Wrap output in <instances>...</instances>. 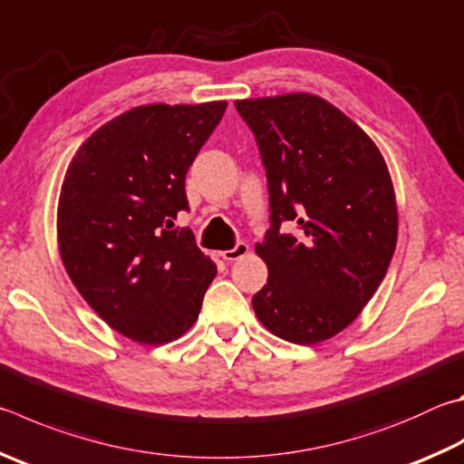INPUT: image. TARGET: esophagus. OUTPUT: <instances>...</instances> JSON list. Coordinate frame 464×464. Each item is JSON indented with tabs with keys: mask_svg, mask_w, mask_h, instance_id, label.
Segmentation results:
<instances>
[{
	"mask_svg": "<svg viewBox=\"0 0 464 464\" xmlns=\"http://www.w3.org/2000/svg\"><path fill=\"white\" fill-rule=\"evenodd\" d=\"M247 251H249L247 243L239 241V243H235V246H233L231 249H225L221 256H223L225 261H237V259H241L243 256H247Z\"/></svg>",
	"mask_w": 464,
	"mask_h": 464,
	"instance_id": "esophagus-1",
	"label": "esophagus"
}]
</instances>
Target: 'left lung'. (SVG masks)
I'll return each mask as SVG.
<instances>
[{"instance_id":"left-lung-1","label":"left lung","mask_w":464,"mask_h":464,"mask_svg":"<svg viewBox=\"0 0 464 464\" xmlns=\"http://www.w3.org/2000/svg\"><path fill=\"white\" fill-rule=\"evenodd\" d=\"M254 131L269 195L256 246L267 284L251 304L267 331L314 344L355 320L387 274L398 210L385 160L339 109L308 92L235 101ZM297 231L285 234V223Z\"/></svg>"}]
</instances>
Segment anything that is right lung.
<instances>
[{
  "label": "right lung",
  "mask_w": 464,
  "mask_h": 464,
  "mask_svg": "<svg viewBox=\"0 0 464 464\" xmlns=\"http://www.w3.org/2000/svg\"><path fill=\"white\" fill-rule=\"evenodd\" d=\"M225 109V101L136 107L92 133L66 170L63 264L89 306L131 341L179 339L217 274L188 227L174 223L188 210V168Z\"/></svg>",
  "instance_id": "add662e5"
}]
</instances>
